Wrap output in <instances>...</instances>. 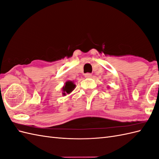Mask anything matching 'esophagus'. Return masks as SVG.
Returning a JSON list of instances; mask_svg holds the SVG:
<instances>
[{
	"label": "esophagus",
	"mask_w": 159,
	"mask_h": 159,
	"mask_svg": "<svg viewBox=\"0 0 159 159\" xmlns=\"http://www.w3.org/2000/svg\"><path fill=\"white\" fill-rule=\"evenodd\" d=\"M84 76H85V78H91L92 75L91 73H86L85 75H84Z\"/></svg>",
	"instance_id": "34e87169"
}]
</instances>
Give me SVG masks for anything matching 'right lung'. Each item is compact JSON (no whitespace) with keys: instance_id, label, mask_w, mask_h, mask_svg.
<instances>
[{"instance_id":"1","label":"right lung","mask_w":159,"mask_h":159,"mask_svg":"<svg viewBox=\"0 0 159 159\" xmlns=\"http://www.w3.org/2000/svg\"><path fill=\"white\" fill-rule=\"evenodd\" d=\"M76 84L74 83L72 80H68L65 83L64 87L61 88L62 90V95H66V94H70L71 92L75 89Z\"/></svg>"}]
</instances>
